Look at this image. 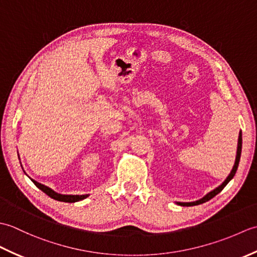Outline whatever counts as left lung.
<instances>
[{
    "instance_id": "obj_1",
    "label": "left lung",
    "mask_w": 257,
    "mask_h": 257,
    "mask_svg": "<svg viewBox=\"0 0 257 257\" xmlns=\"http://www.w3.org/2000/svg\"><path fill=\"white\" fill-rule=\"evenodd\" d=\"M241 152H242V132H239L238 141H237V150H236L235 162H234V166H233L232 171L230 172V174H228L227 178L224 180V182H223L221 185H219V187H217V188H215L214 190H212L211 192L205 194V195L203 196V198L198 200V201H194V202H177V204H178V205H181V206H193V205H199V204L204 203V202L211 200L212 198H214V196H215L217 193H220L221 191H222L223 189H224L225 185L231 181V180L233 179V177L235 176L236 170H237V167H238L239 158H241Z\"/></svg>"
}]
</instances>
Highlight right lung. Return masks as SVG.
Masks as SVG:
<instances>
[{"label":"right lung","mask_w":257,"mask_h":257,"mask_svg":"<svg viewBox=\"0 0 257 257\" xmlns=\"http://www.w3.org/2000/svg\"><path fill=\"white\" fill-rule=\"evenodd\" d=\"M24 173H25V172H24ZM30 179H31V178H30ZM31 180H32V182L34 183L38 189L43 191V192L46 193L48 196H51L52 199L57 200V201H61V202H68V203H74V202H78V201H81V200L86 199L87 196L89 195V194H83V195H77V194H76V195H74V194H61V193L55 192V191L52 190L51 188L46 187V185L35 181V180H33V179H31Z\"/></svg>","instance_id":"add662e5"}]
</instances>
